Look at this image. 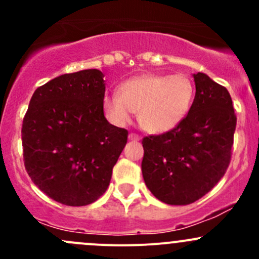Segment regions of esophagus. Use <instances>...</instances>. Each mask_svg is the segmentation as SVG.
Segmentation results:
<instances>
[{
    "instance_id": "34e87169",
    "label": "esophagus",
    "mask_w": 259,
    "mask_h": 259,
    "mask_svg": "<svg viewBox=\"0 0 259 259\" xmlns=\"http://www.w3.org/2000/svg\"><path fill=\"white\" fill-rule=\"evenodd\" d=\"M129 139L132 140V142H139L140 137L138 134H135V133H132V134H129Z\"/></svg>"
}]
</instances>
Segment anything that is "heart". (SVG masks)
I'll return each instance as SVG.
<instances>
[{
	"instance_id": "obj_1",
	"label": "heart",
	"mask_w": 259,
	"mask_h": 259,
	"mask_svg": "<svg viewBox=\"0 0 259 259\" xmlns=\"http://www.w3.org/2000/svg\"><path fill=\"white\" fill-rule=\"evenodd\" d=\"M194 83L184 74H143L124 81L119 94H109L104 108L109 119L124 125L139 111L146 132H169L187 117L194 100Z\"/></svg>"
}]
</instances>
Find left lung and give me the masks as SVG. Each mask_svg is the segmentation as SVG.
Segmentation results:
<instances>
[{
  "label": "left lung",
  "instance_id": "8db88e82",
  "mask_svg": "<svg viewBox=\"0 0 259 259\" xmlns=\"http://www.w3.org/2000/svg\"><path fill=\"white\" fill-rule=\"evenodd\" d=\"M195 96L174 129L143 139V178L155 198L170 205L200 199L231 163L237 116L228 90L203 72L193 75Z\"/></svg>",
  "mask_w": 259,
  "mask_h": 259
}]
</instances>
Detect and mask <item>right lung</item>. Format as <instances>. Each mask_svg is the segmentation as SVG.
Segmentation results:
<instances>
[{
    "instance_id": "1",
    "label": "right lung",
    "mask_w": 259,
    "mask_h": 259,
    "mask_svg": "<svg viewBox=\"0 0 259 259\" xmlns=\"http://www.w3.org/2000/svg\"><path fill=\"white\" fill-rule=\"evenodd\" d=\"M100 70L65 74L35 90L23 117V161L51 199L81 207L98 200L127 142V130L104 115Z\"/></svg>"
}]
</instances>
